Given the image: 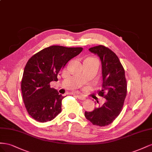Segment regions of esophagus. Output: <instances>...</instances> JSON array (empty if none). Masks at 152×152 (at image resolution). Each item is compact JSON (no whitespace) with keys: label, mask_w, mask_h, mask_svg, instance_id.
Instances as JSON below:
<instances>
[{"label":"esophagus","mask_w":152,"mask_h":152,"mask_svg":"<svg viewBox=\"0 0 152 152\" xmlns=\"http://www.w3.org/2000/svg\"><path fill=\"white\" fill-rule=\"evenodd\" d=\"M76 97L79 99H80V100H85V97L81 95H76Z\"/></svg>","instance_id":"obj_1"}]
</instances>
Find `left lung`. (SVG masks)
I'll use <instances>...</instances> for the list:
<instances>
[{
  "instance_id": "obj_1",
  "label": "left lung",
  "mask_w": 152,
  "mask_h": 152,
  "mask_svg": "<svg viewBox=\"0 0 152 152\" xmlns=\"http://www.w3.org/2000/svg\"><path fill=\"white\" fill-rule=\"evenodd\" d=\"M89 51L101 60L103 83L99 95L106 101L92 111H85V116L93 125L103 127L111 124L122 111L127 95V81L124 69L113 51L102 45L90 48Z\"/></svg>"
}]
</instances>
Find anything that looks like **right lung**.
Instances as JSON below:
<instances>
[{
    "label": "right lung",
    "instance_id": "1",
    "mask_svg": "<svg viewBox=\"0 0 152 152\" xmlns=\"http://www.w3.org/2000/svg\"><path fill=\"white\" fill-rule=\"evenodd\" d=\"M82 50V48L51 46L28 60L21 88L26 110L34 120L46 122L61 112L64 97L50 87V82L58 81L57 76L66 64Z\"/></svg>",
    "mask_w": 152,
    "mask_h": 152
}]
</instances>
